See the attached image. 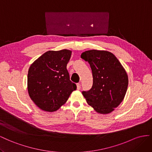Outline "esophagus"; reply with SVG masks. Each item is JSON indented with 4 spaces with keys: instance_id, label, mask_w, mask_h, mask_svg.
Masks as SVG:
<instances>
[{
    "instance_id": "34e87169",
    "label": "esophagus",
    "mask_w": 152,
    "mask_h": 152,
    "mask_svg": "<svg viewBox=\"0 0 152 152\" xmlns=\"http://www.w3.org/2000/svg\"><path fill=\"white\" fill-rule=\"evenodd\" d=\"M76 85H77V89L80 90L81 89V85L80 83H77Z\"/></svg>"
}]
</instances>
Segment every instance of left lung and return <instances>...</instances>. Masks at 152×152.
I'll list each match as a JSON object with an SVG mask.
<instances>
[{
  "label": "left lung",
  "mask_w": 152,
  "mask_h": 152,
  "mask_svg": "<svg viewBox=\"0 0 152 152\" xmlns=\"http://www.w3.org/2000/svg\"><path fill=\"white\" fill-rule=\"evenodd\" d=\"M81 57L92 69L93 85L82 94L90 106L97 113H110L123 101L129 83L126 71L111 52L89 50Z\"/></svg>",
  "instance_id": "1"
}]
</instances>
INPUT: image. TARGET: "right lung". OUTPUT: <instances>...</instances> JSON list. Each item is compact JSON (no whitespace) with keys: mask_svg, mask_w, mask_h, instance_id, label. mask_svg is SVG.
Instances as JSON below:
<instances>
[{"mask_svg":"<svg viewBox=\"0 0 152 152\" xmlns=\"http://www.w3.org/2000/svg\"><path fill=\"white\" fill-rule=\"evenodd\" d=\"M71 53L68 50L48 51L30 66L27 76L28 92L41 110L57 111L76 89L66 67Z\"/></svg>","mask_w":152,"mask_h":152,"instance_id":"1","label":"right lung"}]
</instances>
